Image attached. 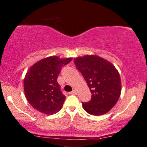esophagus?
Wrapping results in <instances>:
<instances>
[{"label":"esophagus","mask_w":147,"mask_h":147,"mask_svg":"<svg viewBox=\"0 0 147 147\" xmlns=\"http://www.w3.org/2000/svg\"><path fill=\"white\" fill-rule=\"evenodd\" d=\"M69 94H70V95H76V94H77V91L75 89L72 90L71 92H70Z\"/></svg>","instance_id":"34e87169"}]
</instances>
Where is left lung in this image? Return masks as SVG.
<instances>
[{
	"label": "left lung",
	"mask_w": 147,
	"mask_h": 147,
	"mask_svg": "<svg viewBox=\"0 0 147 147\" xmlns=\"http://www.w3.org/2000/svg\"><path fill=\"white\" fill-rule=\"evenodd\" d=\"M77 69L85 79L92 94L91 100L82 102L88 113L100 116L108 112L121 93V79L110 62L97 56H85L74 60Z\"/></svg>",
	"instance_id": "8db88e82"
}]
</instances>
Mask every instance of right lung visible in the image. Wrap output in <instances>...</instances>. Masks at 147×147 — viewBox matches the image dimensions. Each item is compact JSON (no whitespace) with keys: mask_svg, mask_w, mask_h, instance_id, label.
Instances as JSON below:
<instances>
[{"mask_svg":"<svg viewBox=\"0 0 147 147\" xmlns=\"http://www.w3.org/2000/svg\"><path fill=\"white\" fill-rule=\"evenodd\" d=\"M72 60L50 56L29 68L24 79V91L27 101L35 109L49 115L61 109L66 97L57 82L58 76L63 65Z\"/></svg>","mask_w":147,"mask_h":147,"instance_id":"obj_1","label":"right lung"}]
</instances>
